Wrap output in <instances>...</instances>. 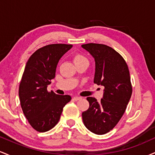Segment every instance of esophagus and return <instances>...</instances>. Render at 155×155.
<instances>
[{"label": "esophagus", "mask_w": 155, "mask_h": 155, "mask_svg": "<svg viewBox=\"0 0 155 155\" xmlns=\"http://www.w3.org/2000/svg\"><path fill=\"white\" fill-rule=\"evenodd\" d=\"M81 98V97H79V96H75V97H74V101H79Z\"/></svg>", "instance_id": "34e87169"}]
</instances>
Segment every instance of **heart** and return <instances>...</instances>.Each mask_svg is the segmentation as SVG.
<instances>
[{"instance_id": "heart-1", "label": "heart", "mask_w": 155, "mask_h": 155, "mask_svg": "<svg viewBox=\"0 0 155 155\" xmlns=\"http://www.w3.org/2000/svg\"><path fill=\"white\" fill-rule=\"evenodd\" d=\"M74 63H76V62H79V61H81V60H87L86 59V58L85 57L82 56V55L81 54H76L74 56Z\"/></svg>"}]
</instances>
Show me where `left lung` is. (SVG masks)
Returning a JSON list of instances; mask_svg holds the SVG:
<instances>
[{
  "instance_id": "8db88e82",
  "label": "left lung",
  "mask_w": 155,
  "mask_h": 155,
  "mask_svg": "<svg viewBox=\"0 0 155 155\" xmlns=\"http://www.w3.org/2000/svg\"><path fill=\"white\" fill-rule=\"evenodd\" d=\"M81 47L95 60L94 83L104 88L100 102L95 97H87L90 107L82 112L83 122L92 133L103 135L116 126L130 99L129 70L122 57L108 46L90 43Z\"/></svg>"
}]
</instances>
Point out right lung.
I'll return each instance as SVG.
<instances>
[{"mask_svg":"<svg viewBox=\"0 0 155 155\" xmlns=\"http://www.w3.org/2000/svg\"><path fill=\"white\" fill-rule=\"evenodd\" d=\"M71 44H50L40 48L27 62L19 88L21 107L29 123L38 132H47L59 122L63 107L71 100L68 95L47 91L55 77L60 58Z\"/></svg>","mask_w":155,"mask_h":155,"instance_id":"right-lung-1","label":"right lung"}]
</instances>
